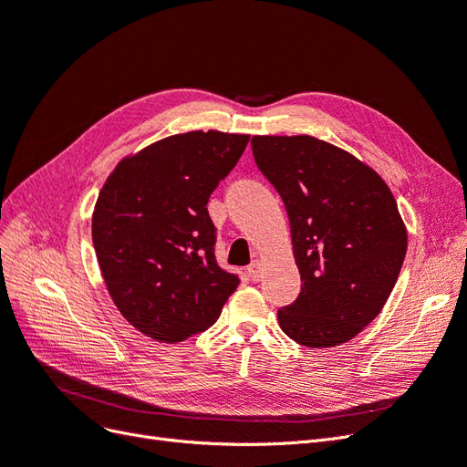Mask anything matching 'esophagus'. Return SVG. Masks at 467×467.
Masks as SVG:
<instances>
[{"label":"esophagus","instance_id":"1","mask_svg":"<svg viewBox=\"0 0 467 467\" xmlns=\"http://www.w3.org/2000/svg\"><path fill=\"white\" fill-rule=\"evenodd\" d=\"M247 273L251 276L253 282H259L261 280V263L259 261H253L249 266H247Z\"/></svg>","mask_w":467,"mask_h":467}]
</instances>
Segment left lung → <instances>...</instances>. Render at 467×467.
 <instances>
[{"mask_svg": "<svg viewBox=\"0 0 467 467\" xmlns=\"http://www.w3.org/2000/svg\"><path fill=\"white\" fill-rule=\"evenodd\" d=\"M253 158L286 206L302 290L280 329L309 348L350 341L384 307L407 253L389 187L314 136H253Z\"/></svg>", "mask_w": 467, "mask_h": 467, "instance_id": "obj_1", "label": "left lung"}]
</instances>
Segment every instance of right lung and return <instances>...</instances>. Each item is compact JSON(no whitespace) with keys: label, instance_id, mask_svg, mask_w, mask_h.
Segmentation results:
<instances>
[{"label":"right lung","instance_id":"obj_1","mask_svg":"<svg viewBox=\"0 0 467 467\" xmlns=\"http://www.w3.org/2000/svg\"><path fill=\"white\" fill-rule=\"evenodd\" d=\"M247 134L194 130L124 158L93 210V247L107 290L155 341L206 331L239 285L218 266L208 199L242 158Z\"/></svg>","mask_w":467,"mask_h":467}]
</instances>
